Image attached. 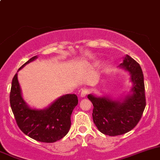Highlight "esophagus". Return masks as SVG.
<instances>
[{
  "label": "esophagus",
  "instance_id": "1",
  "mask_svg": "<svg viewBox=\"0 0 160 160\" xmlns=\"http://www.w3.org/2000/svg\"><path fill=\"white\" fill-rule=\"evenodd\" d=\"M89 92V89H82L81 91V93H80V96H81V97H86V96L87 95V93Z\"/></svg>",
  "mask_w": 160,
  "mask_h": 160
}]
</instances>
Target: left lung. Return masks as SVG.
I'll return each instance as SVG.
<instances>
[{
  "label": "left lung",
  "instance_id": "1",
  "mask_svg": "<svg viewBox=\"0 0 160 160\" xmlns=\"http://www.w3.org/2000/svg\"><path fill=\"white\" fill-rule=\"evenodd\" d=\"M118 68L129 72L132 86L122 97L113 99L108 95H88L92 103V119L98 130L108 136L124 134L133 130L142 116L146 105L144 75L141 66L126 55Z\"/></svg>",
  "mask_w": 160,
  "mask_h": 160
}]
</instances>
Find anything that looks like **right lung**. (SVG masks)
<instances>
[{
  "mask_svg": "<svg viewBox=\"0 0 160 160\" xmlns=\"http://www.w3.org/2000/svg\"><path fill=\"white\" fill-rule=\"evenodd\" d=\"M38 59L33 56L19 70ZM78 100L75 94L63 95L43 109L32 108L22 97L18 73L14 76L10 92V105L18 127L33 140L53 143L62 139L71 128V116Z\"/></svg>",
  "mask_w": 160,
  "mask_h": 160,
  "instance_id": "add662e5",
  "label": "right lung"
}]
</instances>
